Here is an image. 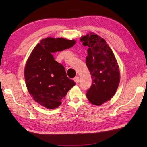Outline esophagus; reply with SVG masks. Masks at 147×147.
I'll return each mask as SVG.
<instances>
[{
	"label": "esophagus",
	"instance_id": "34e87169",
	"mask_svg": "<svg viewBox=\"0 0 147 147\" xmlns=\"http://www.w3.org/2000/svg\"><path fill=\"white\" fill-rule=\"evenodd\" d=\"M74 81L75 82L76 84H78L79 82H80V79H79V77L78 76H76L75 78H74Z\"/></svg>",
	"mask_w": 147,
	"mask_h": 147
}]
</instances>
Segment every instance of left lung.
I'll list each match as a JSON object with an SVG mask.
<instances>
[{"mask_svg":"<svg viewBox=\"0 0 147 147\" xmlns=\"http://www.w3.org/2000/svg\"><path fill=\"white\" fill-rule=\"evenodd\" d=\"M84 46H88L86 58L91 79L87 97L94 105L100 106L113 97L119 86L120 73L117 62L110 47L98 35L91 33L81 38Z\"/></svg>","mask_w":147,"mask_h":147,"instance_id":"1","label":"left lung"}]
</instances>
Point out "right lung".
<instances>
[{"instance_id": "add662e5", "label": "right lung", "mask_w": 147, "mask_h": 147, "mask_svg": "<svg viewBox=\"0 0 147 147\" xmlns=\"http://www.w3.org/2000/svg\"><path fill=\"white\" fill-rule=\"evenodd\" d=\"M75 41L63 38L42 39L32 51L24 69L26 86L34 100L48 109H54L76 83L67 76L65 69L53 56L71 48Z\"/></svg>"}]
</instances>
